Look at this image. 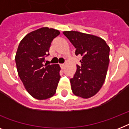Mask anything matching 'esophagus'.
I'll list each match as a JSON object with an SVG mask.
<instances>
[{"instance_id": "esophagus-1", "label": "esophagus", "mask_w": 129, "mask_h": 129, "mask_svg": "<svg viewBox=\"0 0 129 129\" xmlns=\"http://www.w3.org/2000/svg\"><path fill=\"white\" fill-rule=\"evenodd\" d=\"M59 66H60L61 68V69H63L65 67V64H64V63H60V64H59Z\"/></svg>"}]
</instances>
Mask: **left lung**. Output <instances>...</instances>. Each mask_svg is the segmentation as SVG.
Masks as SVG:
<instances>
[{"instance_id": "1", "label": "left lung", "mask_w": 129, "mask_h": 129, "mask_svg": "<svg viewBox=\"0 0 129 129\" xmlns=\"http://www.w3.org/2000/svg\"><path fill=\"white\" fill-rule=\"evenodd\" d=\"M63 33L76 49V55L82 56L80 61L82 66H77L74 78L70 79L72 92L82 98H90L100 90L105 81L110 47L104 39L96 35L74 31Z\"/></svg>"}]
</instances>
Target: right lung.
<instances>
[{
    "label": "right lung",
    "mask_w": 129,
    "mask_h": 129,
    "mask_svg": "<svg viewBox=\"0 0 129 129\" xmlns=\"http://www.w3.org/2000/svg\"><path fill=\"white\" fill-rule=\"evenodd\" d=\"M60 32L42 27L23 37L15 55L17 72L25 89L37 100L52 97L60 79L59 64H43L51 41Z\"/></svg>",
    "instance_id": "1"
}]
</instances>
